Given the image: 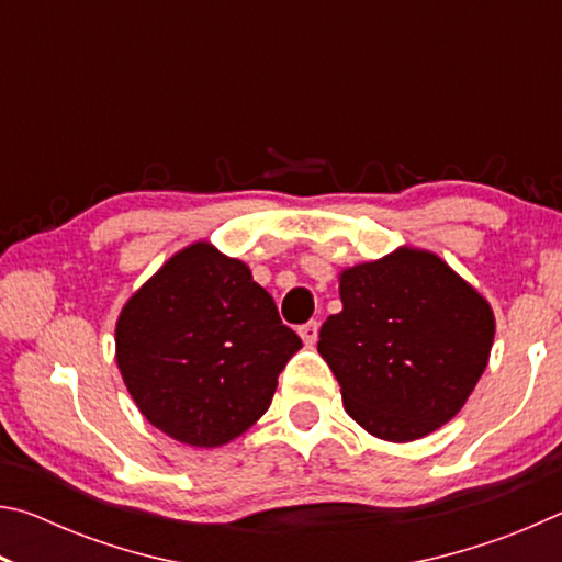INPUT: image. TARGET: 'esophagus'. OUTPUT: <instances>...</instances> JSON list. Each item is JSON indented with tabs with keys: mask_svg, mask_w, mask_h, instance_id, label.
Segmentation results:
<instances>
[{
	"mask_svg": "<svg viewBox=\"0 0 562 562\" xmlns=\"http://www.w3.org/2000/svg\"><path fill=\"white\" fill-rule=\"evenodd\" d=\"M297 331H300V337H302L304 345L312 347L317 341V335H319V322L312 319V322H307V325H302Z\"/></svg>",
	"mask_w": 562,
	"mask_h": 562,
	"instance_id": "1",
	"label": "esophagus"
}]
</instances>
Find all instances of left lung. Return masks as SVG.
Wrapping results in <instances>:
<instances>
[{
  "label": "left lung",
  "instance_id": "obj_1",
  "mask_svg": "<svg viewBox=\"0 0 562 562\" xmlns=\"http://www.w3.org/2000/svg\"><path fill=\"white\" fill-rule=\"evenodd\" d=\"M339 297L317 349L347 414L386 441L422 439L451 422L488 364V302L443 260L412 247L341 272Z\"/></svg>",
  "mask_w": 562,
  "mask_h": 562
}]
</instances>
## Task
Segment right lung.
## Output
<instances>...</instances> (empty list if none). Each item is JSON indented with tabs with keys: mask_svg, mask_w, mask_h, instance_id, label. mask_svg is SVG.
<instances>
[{
	"mask_svg": "<svg viewBox=\"0 0 562 562\" xmlns=\"http://www.w3.org/2000/svg\"><path fill=\"white\" fill-rule=\"evenodd\" d=\"M300 347L247 265L207 243L173 255L116 325V361L140 414L201 449L233 441L268 412Z\"/></svg>",
	"mask_w": 562,
	"mask_h": 562,
	"instance_id": "1",
	"label": "right lung"
}]
</instances>
